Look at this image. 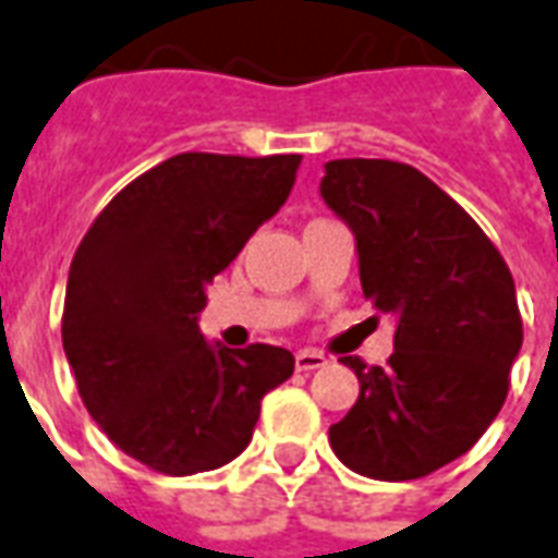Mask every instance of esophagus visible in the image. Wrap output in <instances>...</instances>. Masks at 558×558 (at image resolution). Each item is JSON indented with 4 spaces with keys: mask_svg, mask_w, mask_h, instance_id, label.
Returning <instances> with one entry per match:
<instances>
[{
    "mask_svg": "<svg viewBox=\"0 0 558 558\" xmlns=\"http://www.w3.org/2000/svg\"><path fill=\"white\" fill-rule=\"evenodd\" d=\"M323 365H329V360L317 350H299L295 353V368L299 372H314V368H323Z\"/></svg>",
    "mask_w": 558,
    "mask_h": 558,
    "instance_id": "1",
    "label": "esophagus"
}]
</instances>
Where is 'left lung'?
I'll use <instances>...</instances> for the list:
<instances>
[{
	"label": "left lung",
	"mask_w": 558,
	"mask_h": 558,
	"mask_svg": "<svg viewBox=\"0 0 558 558\" xmlns=\"http://www.w3.org/2000/svg\"><path fill=\"white\" fill-rule=\"evenodd\" d=\"M319 196L356 239L365 299L396 319L384 368L341 360L360 377V399L329 444L374 481L426 477L469 453L505 404L523 347L510 268L414 166L332 159Z\"/></svg>",
	"instance_id": "1"
}]
</instances>
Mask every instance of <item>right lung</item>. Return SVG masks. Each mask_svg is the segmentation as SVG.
<instances>
[{
  "instance_id": "right-lung-1",
  "label": "right lung",
  "mask_w": 558,
  "mask_h": 558,
  "mask_svg": "<svg viewBox=\"0 0 558 558\" xmlns=\"http://www.w3.org/2000/svg\"><path fill=\"white\" fill-rule=\"evenodd\" d=\"M302 157L178 154L123 186L81 241L62 350L105 435L171 477L220 469L251 444L290 350L205 341V287L280 211Z\"/></svg>"
}]
</instances>
